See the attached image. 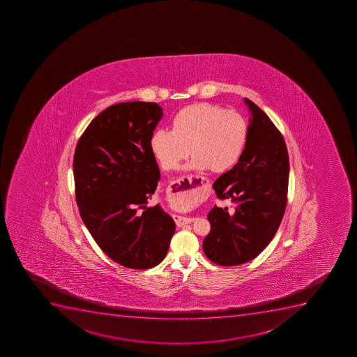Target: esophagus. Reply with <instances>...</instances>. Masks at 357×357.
Segmentation results:
<instances>
[{
	"label": "esophagus",
	"mask_w": 357,
	"mask_h": 357,
	"mask_svg": "<svg viewBox=\"0 0 357 357\" xmlns=\"http://www.w3.org/2000/svg\"><path fill=\"white\" fill-rule=\"evenodd\" d=\"M207 182L204 177L197 176V175H191V176H183L178 178L172 183L169 188V197L172 199H183L187 197L196 196L199 192L202 185ZM174 221L176 223L177 227H182L188 223H191L193 219L191 218L178 217L175 215Z\"/></svg>",
	"instance_id": "esophagus-1"
}]
</instances>
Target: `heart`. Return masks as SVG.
Instances as JSON below:
<instances>
[{"instance_id":"b5f03b06","label":"heart","mask_w":357,"mask_h":357,"mask_svg":"<svg viewBox=\"0 0 357 357\" xmlns=\"http://www.w3.org/2000/svg\"><path fill=\"white\" fill-rule=\"evenodd\" d=\"M249 126L242 114L217 105L185 107L174 116L172 130L159 129L151 137V150L165 170L177 169L182 161L195 155L190 169L223 173L240 161L247 145ZM195 199L177 202V208H189Z\"/></svg>"}]
</instances>
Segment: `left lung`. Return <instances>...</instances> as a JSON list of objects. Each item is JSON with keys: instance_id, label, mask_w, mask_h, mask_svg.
Masks as SVG:
<instances>
[{"instance_id": "1", "label": "left lung", "mask_w": 357, "mask_h": 357, "mask_svg": "<svg viewBox=\"0 0 357 357\" xmlns=\"http://www.w3.org/2000/svg\"><path fill=\"white\" fill-rule=\"evenodd\" d=\"M247 145L240 161L222 174L213 188L220 200H230L234 212L217 205L207 214L211 231L204 252L214 264L236 266L256 258L270 244L287 205L289 158L280 131L249 99Z\"/></svg>"}]
</instances>
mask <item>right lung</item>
<instances>
[{
	"mask_svg": "<svg viewBox=\"0 0 357 357\" xmlns=\"http://www.w3.org/2000/svg\"><path fill=\"white\" fill-rule=\"evenodd\" d=\"M161 110L144 101L108 107L87 126L75 150L82 220L110 259L134 270L160 264L175 231L159 205L146 206L160 178L151 137Z\"/></svg>",
	"mask_w": 357,
	"mask_h": 357,
	"instance_id": "right-lung-1",
	"label": "right lung"
}]
</instances>
